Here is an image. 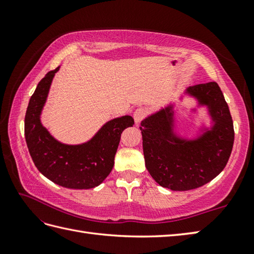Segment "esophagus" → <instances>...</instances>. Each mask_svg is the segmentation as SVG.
Returning a JSON list of instances; mask_svg holds the SVG:
<instances>
[{
    "label": "esophagus",
    "mask_w": 254,
    "mask_h": 254,
    "mask_svg": "<svg viewBox=\"0 0 254 254\" xmlns=\"http://www.w3.org/2000/svg\"><path fill=\"white\" fill-rule=\"evenodd\" d=\"M145 115H146V111H145V109H143V108H137V109L133 112V118H134V121H135V123H139L141 122Z\"/></svg>",
    "instance_id": "34e87169"
}]
</instances>
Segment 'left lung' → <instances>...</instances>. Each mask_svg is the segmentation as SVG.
Returning a JSON list of instances; mask_svg holds the SVG:
<instances>
[{
	"instance_id": "8db88e82",
	"label": "left lung",
	"mask_w": 254,
	"mask_h": 254,
	"mask_svg": "<svg viewBox=\"0 0 254 254\" xmlns=\"http://www.w3.org/2000/svg\"><path fill=\"white\" fill-rule=\"evenodd\" d=\"M195 100L191 115L205 108L210 126L199 123L195 136L182 134L178 127L176 102L160 108L141 122L145 166L153 179L174 191L193 190L206 185L223 171L233 150L235 132L230 111L216 82L185 89Z\"/></svg>"
}]
</instances>
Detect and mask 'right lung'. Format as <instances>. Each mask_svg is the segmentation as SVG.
Returning <instances> with one entry per match:
<instances>
[{
    "label": "right lung",
    "instance_id": "add662e5",
    "mask_svg": "<svg viewBox=\"0 0 254 254\" xmlns=\"http://www.w3.org/2000/svg\"><path fill=\"white\" fill-rule=\"evenodd\" d=\"M59 69L46 74L29 100L25 116L27 147L37 169L56 185L77 190L98 187L113 168L122 132L133 127L134 120L131 116L111 119L80 144L58 141L42 124L41 113Z\"/></svg>",
    "mask_w": 254,
    "mask_h": 254
}]
</instances>
